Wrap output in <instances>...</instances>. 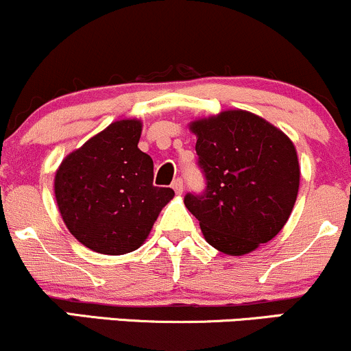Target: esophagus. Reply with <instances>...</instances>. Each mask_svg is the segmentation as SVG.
Returning <instances> with one entry per match:
<instances>
[{
	"instance_id": "obj_1",
	"label": "esophagus",
	"mask_w": 351,
	"mask_h": 351,
	"mask_svg": "<svg viewBox=\"0 0 351 351\" xmlns=\"http://www.w3.org/2000/svg\"><path fill=\"white\" fill-rule=\"evenodd\" d=\"M172 189H174V191H176V194H179V195L182 194V192H184L182 179H179V177H177L174 182H172Z\"/></svg>"
}]
</instances>
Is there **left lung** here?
<instances>
[{
	"mask_svg": "<svg viewBox=\"0 0 351 351\" xmlns=\"http://www.w3.org/2000/svg\"><path fill=\"white\" fill-rule=\"evenodd\" d=\"M191 131L206 191L187 194L184 204L214 249L250 254L292 214L300 186L295 145L280 129L242 109L194 121Z\"/></svg>",
	"mask_w": 351,
	"mask_h": 351,
	"instance_id": "left-lung-1",
	"label": "left lung"
}]
</instances>
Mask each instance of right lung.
I'll use <instances>...</instances> for the list:
<instances>
[{"instance_id": "right-lung-1", "label": "right lung", "mask_w": 351, "mask_h": 351, "mask_svg": "<svg viewBox=\"0 0 351 351\" xmlns=\"http://www.w3.org/2000/svg\"><path fill=\"white\" fill-rule=\"evenodd\" d=\"M143 124H109L64 157L54 177V194L66 227L82 245L104 255L139 249L174 197L156 187L151 156L137 147Z\"/></svg>"}]
</instances>
